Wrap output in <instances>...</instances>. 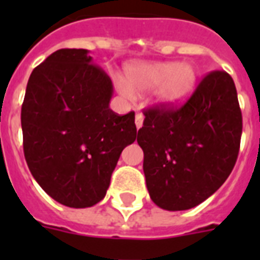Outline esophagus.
<instances>
[{"label": "esophagus", "mask_w": 260, "mask_h": 260, "mask_svg": "<svg viewBox=\"0 0 260 260\" xmlns=\"http://www.w3.org/2000/svg\"><path fill=\"white\" fill-rule=\"evenodd\" d=\"M143 120H144V116H143L142 112H136V116H135V124H136V128H142L143 126Z\"/></svg>", "instance_id": "34e87169"}]
</instances>
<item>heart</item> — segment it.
I'll return each mask as SVG.
<instances>
[{
    "mask_svg": "<svg viewBox=\"0 0 260 260\" xmlns=\"http://www.w3.org/2000/svg\"><path fill=\"white\" fill-rule=\"evenodd\" d=\"M198 73L189 62H151L136 63L126 69L125 82L118 85L120 93L126 98L136 91L155 89V101L159 105L173 108L183 104L197 86Z\"/></svg>",
    "mask_w": 260,
    "mask_h": 260,
    "instance_id": "b5f03b06",
    "label": "heart"
}]
</instances>
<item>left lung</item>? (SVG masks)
<instances>
[{"label": "left lung", "instance_id": "1", "mask_svg": "<svg viewBox=\"0 0 260 260\" xmlns=\"http://www.w3.org/2000/svg\"><path fill=\"white\" fill-rule=\"evenodd\" d=\"M138 143L151 200L186 210L218 190L238 159L243 118L228 73L212 71L182 106L144 110Z\"/></svg>", "mask_w": 260, "mask_h": 260}]
</instances>
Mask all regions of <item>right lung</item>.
I'll return each instance as SVG.
<instances>
[{"instance_id": "1", "label": "right lung", "mask_w": 260, "mask_h": 260, "mask_svg": "<svg viewBox=\"0 0 260 260\" xmlns=\"http://www.w3.org/2000/svg\"><path fill=\"white\" fill-rule=\"evenodd\" d=\"M113 85L89 51L62 48L35 67L21 106L26 165L42 189L70 208L105 197L121 151L136 139L135 112L109 108Z\"/></svg>"}]
</instances>
